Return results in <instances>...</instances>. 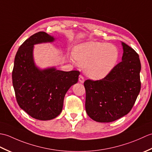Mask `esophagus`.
Segmentation results:
<instances>
[{"mask_svg":"<svg viewBox=\"0 0 152 152\" xmlns=\"http://www.w3.org/2000/svg\"><path fill=\"white\" fill-rule=\"evenodd\" d=\"M79 82L82 83L84 82V78H83V77L82 75H80L79 76Z\"/></svg>","mask_w":152,"mask_h":152,"instance_id":"esophagus-1","label":"esophagus"}]
</instances>
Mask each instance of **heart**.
I'll list each match as a JSON object with an SVG mask.
<instances>
[{
    "mask_svg": "<svg viewBox=\"0 0 152 152\" xmlns=\"http://www.w3.org/2000/svg\"><path fill=\"white\" fill-rule=\"evenodd\" d=\"M118 48L112 44L88 42L77 46L74 57L89 78L101 79L110 72L118 59Z\"/></svg>",
    "mask_w": 152,
    "mask_h": 152,
    "instance_id": "heart-1",
    "label": "heart"
}]
</instances>
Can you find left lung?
Returning a JSON list of instances; mask_svg holds the SVG:
<instances>
[{"instance_id":"obj_1","label":"left lung","mask_w":152,"mask_h":152,"mask_svg":"<svg viewBox=\"0 0 152 152\" xmlns=\"http://www.w3.org/2000/svg\"><path fill=\"white\" fill-rule=\"evenodd\" d=\"M122 61L99 80H87L86 110L94 121L112 122L131 111L141 88L139 56L122 42Z\"/></svg>"}]
</instances>
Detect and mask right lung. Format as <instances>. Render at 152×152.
Instances as JSON below:
<instances>
[{"instance_id": "right-lung-1", "label": "right lung", "mask_w": 152, "mask_h": 152, "mask_svg": "<svg viewBox=\"0 0 152 152\" xmlns=\"http://www.w3.org/2000/svg\"><path fill=\"white\" fill-rule=\"evenodd\" d=\"M55 38L45 32L32 35L23 43L15 55L12 83L19 107L34 119L50 120L62 111L64 97L78 81L80 72L41 70L33 59L34 45L51 42Z\"/></svg>"}]
</instances>
